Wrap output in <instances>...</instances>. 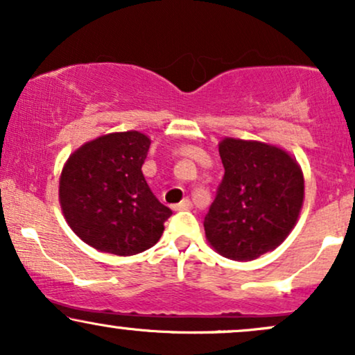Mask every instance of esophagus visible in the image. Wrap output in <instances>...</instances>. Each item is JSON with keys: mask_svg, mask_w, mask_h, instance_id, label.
I'll return each instance as SVG.
<instances>
[{"mask_svg": "<svg viewBox=\"0 0 355 355\" xmlns=\"http://www.w3.org/2000/svg\"><path fill=\"white\" fill-rule=\"evenodd\" d=\"M175 210H189L191 209V202L189 200V198H185V200H182L180 203H177V205L173 207Z\"/></svg>", "mask_w": 355, "mask_h": 355, "instance_id": "1", "label": "esophagus"}]
</instances>
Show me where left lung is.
<instances>
[{"label": "left lung", "mask_w": 355, "mask_h": 355, "mask_svg": "<svg viewBox=\"0 0 355 355\" xmlns=\"http://www.w3.org/2000/svg\"><path fill=\"white\" fill-rule=\"evenodd\" d=\"M225 175L203 220L210 247L248 262L288 237L304 205V173L275 145L225 137L218 144Z\"/></svg>", "instance_id": "obj_1"}]
</instances>
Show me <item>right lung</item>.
<instances>
[{
  "label": "right lung",
  "instance_id": "obj_1",
  "mask_svg": "<svg viewBox=\"0 0 355 355\" xmlns=\"http://www.w3.org/2000/svg\"><path fill=\"white\" fill-rule=\"evenodd\" d=\"M150 144L137 130L108 133L81 145L63 165L61 210L89 247L126 257L160 240L172 210L157 200L141 172Z\"/></svg>",
  "mask_w": 355,
  "mask_h": 355
}]
</instances>
